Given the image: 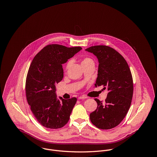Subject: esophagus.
Wrapping results in <instances>:
<instances>
[{"label": "esophagus", "mask_w": 157, "mask_h": 157, "mask_svg": "<svg viewBox=\"0 0 157 157\" xmlns=\"http://www.w3.org/2000/svg\"><path fill=\"white\" fill-rule=\"evenodd\" d=\"M87 98V97L86 96H81V97H79L78 98V100H82V99H86Z\"/></svg>", "instance_id": "1"}]
</instances>
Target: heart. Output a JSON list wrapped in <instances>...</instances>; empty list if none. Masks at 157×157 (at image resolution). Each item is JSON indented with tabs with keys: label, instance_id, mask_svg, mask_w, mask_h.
I'll return each mask as SVG.
<instances>
[{
	"label": "heart",
	"instance_id": "1",
	"mask_svg": "<svg viewBox=\"0 0 157 157\" xmlns=\"http://www.w3.org/2000/svg\"><path fill=\"white\" fill-rule=\"evenodd\" d=\"M94 63L93 60L92 59L89 58V57H85V58H84L82 60V62H81V64L82 65H85V64H87V63ZM71 61H69L67 63L66 68L68 69L71 66Z\"/></svg>",
	"mask_w": 157,
	"mask_h": 157
}]
</instances>
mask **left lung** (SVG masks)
I'll return each mask as SVG.
<instances>
[{
    "label": "left lung",
    "mask_w": 157,
    "mask_h": 157,
    "mask_svg": "<svg viewBox=\"0 0 157 157\" xmlns=\"http://www.w3.org/2000/svg\"><path fill=\"white\" fill-rule=\"evenodd\" d=\"M98 59V67L95 87L103 85L109 92L105 102L95 98L97 109L90 114L97 128L109 129L118 126L126 117L131 104L133 81L129 67L117 51L106 45H95L85 50Z\"/></svg>",
    "instance_id": "1"
}]
</instances>
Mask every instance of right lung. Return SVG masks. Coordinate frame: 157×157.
Returning a JSON list of instances; mask_svg holds the SVG:
<instances>
[{
  "instance_id": "1",
  "label": "right lung",
  "mask_w": 157,
  "mask_h": 157,
  "mask_svg": "<svg viewBox=\"0 0 157 157\" xmlns=\"http://www.w3.org/2000/svg\"><path fill=\"white\" fill-rule=\"evenodd\" d=\"M81 49L48 45L31 62L26 81V98L37 121L47 128H60L69 121L77 99L57 98L56 84L63 78L62 65Z\"/></svg>"
}]
</instances>
